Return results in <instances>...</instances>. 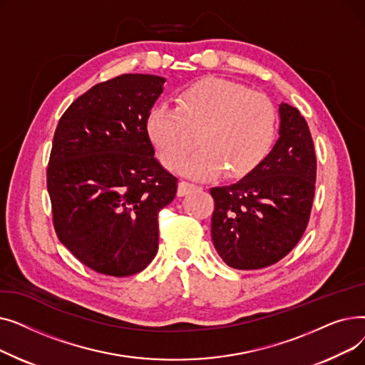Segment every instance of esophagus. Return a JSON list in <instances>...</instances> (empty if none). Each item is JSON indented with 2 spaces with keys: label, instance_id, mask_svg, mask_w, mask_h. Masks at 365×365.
I'll use <instances>...</instances> for the list:
<instances>
[{
  "label": "esophagus",
  "instance_id": "esophagus-1",
  "mask_svg": "<svg viewBox=\"0 0 365 365\" xmlns=\"http://www.w3.org/2000/svg\"><path fill=\"white\" fill-rule=\"evenodd\" d=\"M194 187H197L194 183H189V182H180L179 183V189H178V195L179 197H183V195H186V194H189L190 190H192Z\"/></svg>",
  "mask_w": 365,
  "mask_h": 365
}]
</instances>
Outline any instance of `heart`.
Returning a JSON list of instances; mask_svg holds the SVG:
<instances>
[{"label":"heart","mask_w":365,"mask_h":365,"mask_svg":"<svg viewBox=\"0 0 365 365\" xmlns=\"http://www.w3.org/2000/svg\"><path fill=\"white\" fill-rule=\"evenodd\" d=\"M178 108L153 109L148 133L168 168L179 167L200 143L182 171L205 179L220 170L240 179L253 173L272 150L278 110L262 93L222 78H204L185 88Z\"/></svg>","instance_id":"b5f03b06"}]
</instances>
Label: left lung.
<instances>
[{
    "label": "left lung",
    "instance_id": "left-lung-1",
    "mask_svg": "<svg viewBox=\"0 0 365 365\" xmlns=\"http://www.w3.org/2000/svg\"><path fill=\"white\" fill-rule=\"evenodd\" d=\"M279 138L250 175L210 189L212 240L234 269H262L289 255L308 226L317 157L308 123L297 108L279 105Z\"/></svg>",
    "mask_w": 365,
    "mask_h": 365
}]
</instances>
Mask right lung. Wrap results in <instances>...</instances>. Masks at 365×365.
Returning <instances> with one entry per match:
<instances>
[{
	"label": "right lung",
	"mask_w": 365,
	"mask_h": 365,
	"mask_svg": "<svg viewBox=\"0 0 365 365\" xmlns=\"http://www.w3.org/2000/svg\"><path fill=\"white\" fill-rule=\"evenodd\" d=\"M165 78L124 73L93 86L56 127L47 168L59 241L90 269L143 271L158 252V213L178 179L158 163L148 134Z\"/></svg>",
	"instance_id": "1"
}]
</instances>
